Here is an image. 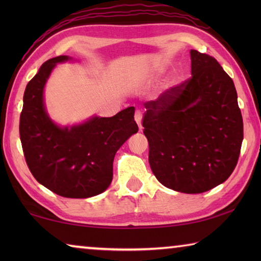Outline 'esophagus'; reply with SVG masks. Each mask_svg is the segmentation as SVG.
<instances>
[{
  "mask_svg": "<svg viewBox=\"0 0 261 261\" xmlns=\"http://www.w3.org/2000/svg\"><path fill=\"white\" fill-rule=\"evenodd\" d=\"M141 118H143V114H141L140 110H136V113H135V121L137 122V124H138L140 130H141Z\"/></svg>",
  "mask_w": 261,
  "mask_h": 261,
  "instance_id": "34e87169",
  "label": "esophagus"
}]
</instances>
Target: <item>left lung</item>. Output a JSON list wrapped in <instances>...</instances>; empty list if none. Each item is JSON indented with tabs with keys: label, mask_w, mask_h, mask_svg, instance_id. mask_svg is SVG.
<instances>
[{
	"label": "left lung",
	"mask_w": 261,
	"mask_h": 261,
	"mask_svg": "<svg viewBox=\"0 0 261 261\" xmlns=\"http://www.w3.org/2000/svg\"><path fill=\"white\" fill-rule=\"evenodd\" d=\"M191 74L144 103L148 162L166 188L201 193L235 169L243 141L237 92L214 57L191 49Z\"/></svg>",
	"instance_id": "left-lung-1"
}]
</instances>
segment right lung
Returning <instances> with one entry per match:
<instances>
[{
	"label": "right lung",
	"instance_id": "obj_1",
	"mask_svg": "<svg viewBox=\"0 0 261 261\" xmlns=\"http://www.w3.org/2000/svg\"><path fill=\"white\" fill-rule=\"evenodd\" d=\"M69 60L61 55L46 61L29 82L19 136L26 163L39 183L62 197L90 198L112 183L115 154L138 125L135 107L113 117L94 116L79 125H56L46 112L43 88L56 63Z\"/></svg>",
	"mask_w": 261,
	"mask_h": 261
}]
</instances>
